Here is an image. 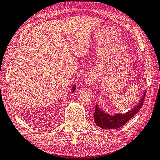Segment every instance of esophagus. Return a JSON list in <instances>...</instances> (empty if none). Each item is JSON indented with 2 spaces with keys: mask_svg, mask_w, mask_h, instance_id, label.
Returning <instances> with one entry per match:
<instances>
[{
  "mask_svg": "<svg viewBox=\"0 0 160 160\" xmlns=\"http://www.w3.org/2000/svg\"><path fill=\"white\" fill-rule=\"evenodd\" d=\"M92 78H91V77L90 76H89V75H87L86 76V78H85V82L87 84H91V82H92Z\"/></svg>",
  "mask_w": 160,
  "mask_h": 160,
  "instance_id": "34e87169",
  "label": "esophagus"
}]
</instances>
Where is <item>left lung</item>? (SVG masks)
<instances>
[{
  "instance_id": "obj_1",
  "label": "left lung",
  "mask_w": 160,
  "mask_h": 160,
  "mask_svg": "<svg viewBox=\"0 0 160 160\" xmlns=\"http://www.w3.org/2000/svg\"><path fill=\"white\" fill-rule=\"evenodd\" d=\"M146 92L147 91H144L143 97L137 106L125 113H118L111 115L104 113L98 105H96V110L94 113V121L98 127L104 129H115L121 127L140 111L144 103Z\"/></svg>"
}]
</instances>
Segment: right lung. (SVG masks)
<instances>
[{
  "label": "right lung",
  "instance_id": "right-lung-1",
  "mask_svg": "<svg viewBox=\"0 0 160 160\" xmlns=\"http://www.w3.org/2000/svg\"><path fill=\"white\" fill-rule=\"evenodd\" d=\"M75 89H76V86H73V91H72V92H73V91H75Z\"/></svg>",
  "mask_w": 160,
  "mask_h": 160
}]
</instances>
